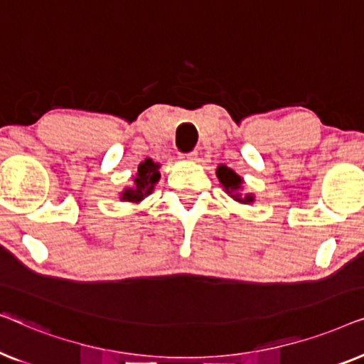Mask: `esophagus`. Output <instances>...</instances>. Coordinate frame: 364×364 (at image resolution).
<instances>
[{"mask_svg":"<svg viewBox=\"0 0 364 364\" xmlns=\"http://www.w3.org/2000/svg\"><path fill=\"white\" fill-rule=\"evenodd\" d=\"M178 159H182V161L192 162V161H196V159H197V152H196V151H192V152H182V154H178Z\"/></svg>","mask_w":364,"mask_h":364,"instance_id":"1","label":"esophagus"}]
</instances>
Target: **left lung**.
<instances>
[{"instance_id": "obj_1", "label": "left lung", "mask_w": 364, "mask_h": 364, "mask_svg": "<svg viewBox=\"0 0 364 364\" xmlns=\"http://www.w3.org/2000/svg\"><path fill=\"white\" fill-rule=\"evenodd\" d=\"M217 177H218V181L222 182V186L225 187V192L230 193V197L235 198L237 202H243V203L253 202V196L242 197L240 193H238L243 181H242L240 176H237V173L232 171V168H228L225 166H220L217 168Z\"/></svg>"}]
</instances>
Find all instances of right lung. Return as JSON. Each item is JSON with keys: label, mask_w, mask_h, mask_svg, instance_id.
Returning <instances> with one entry per match:
<instances>
[{"label": "right lung", "mask_w": 364, "mask_h": 364, "mask_svg": "<svg viewBox=\"0 0 364 364\" xmlns=\"http://www.w3.org/2000/svg\"><path fill=\"white\" fill-rule=\"evenodd\" d=\"M159 178H161L159 164H154L152 159H146V162H142L137 168V176L134 177L132 187L126 188L121 198L129 202H141L144 197H147L152 192Z\"/></svg>", "instance_id": "obj_1"}]
</instances>
